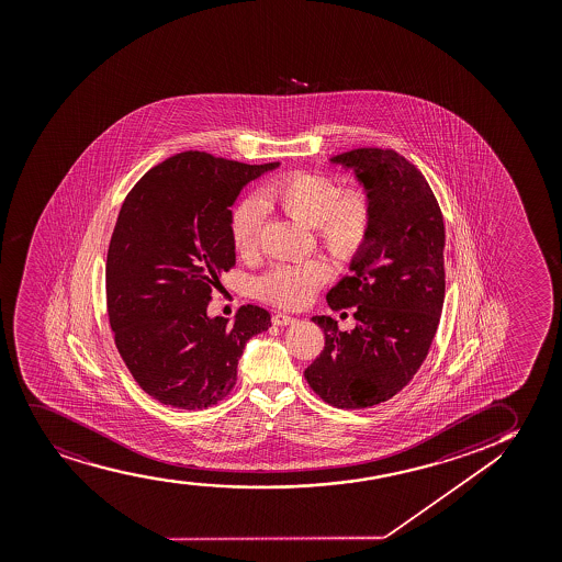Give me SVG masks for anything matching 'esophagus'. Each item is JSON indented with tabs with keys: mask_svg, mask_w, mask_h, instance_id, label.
<instances>
[{
	"mask_svg": "<svg viewBox=\"0 0 562 562\" xmlns=\"http://www.w3.org/2000/svg\"><path fill=\"white\" fill-rule=\"evenodd\" d=\"M295 322H297V318L282 314V312H278V314L272 316V324H274V326H291V324H295Z\"/></svg>",
	"mask_w": 562,
	"mask_h": 562,
	"instance_id": "1",
	"label": "esophagus"
}]
</instances>
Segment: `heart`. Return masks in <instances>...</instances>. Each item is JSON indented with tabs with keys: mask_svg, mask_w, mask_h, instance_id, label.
I'll use <instances>...</instances> for the list:
<instances>
[{
	"mask_svg": "<svg viewBox=\"0 0 562 562\" xmlns=\"http://www.w3.org/2000/svg\"><path fill=\"white\" fill-rule=\"evenodd\" d=\"M265 209L282 210L291 220L316 229L319 243L331 256L348 261L369 240L373 210L368 193L352 188L339 191L326 176L288 173L261 191V196L244 199L231 215V238L236 251L251 256L257 250L265 222ZM329 277L324 261L278 265L259 280V293L282 306H301Z\"/></svg>",
	"mask_w": 562,
	"mask_h": 562,
	"instance_id": "obj_1",
	"label": "heart"
}]
</instances>
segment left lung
Here are the masks:
<instances>
[{
	"label": "left lung",
	"mask_w": 562,
	"mask_h": 562,
	"mask_svg": "<svg viewBox=\"0 0 562 562\" xmlns=\"http://www.w3.org/2000/svg\"><path fill=\"white\" fill-rule=\"evenodd\" d=\"M352 170L373 210L366 248L327 293L331 308L356 306L352 331L312 316L326 347L305 369L333 407L363 409L409 384L428 356L445 299V225L428 181L392 149L360 147L329 159Z\"/></svg>",
	"instance_id": "left-lung-1"
}]
</instances>
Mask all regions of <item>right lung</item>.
<instances>
[{"label": "right lung", "instance_id": "obj_1", "mask_svg": "<svg viewBox=\"0 0 562 562\" xmlns=\"http://www.w3.org/2000/svg\"><path fill=\"white\" fill-rule=\"evenodd\" d=\"M280 162L244 165L209 153L162 160L126 194L105 261V299L119 353L139 389L176 409L229 395L246 342L271 326L257 305L209 316L212 290L235 265L231 206Z\"/></svg>", "mask_w": 562, "mask_h": 562}]
</instances>
